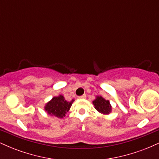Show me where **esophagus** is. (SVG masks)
Returning a JSON list of instances; mask_svg holds the SVG:
<instances>
[{
    "label": "esophagus",
    "mask_w": 159,
    "mask_h": 159,
    "mask_svg": "<svg viewBox=\"0 0 159 159\" xmlns=\"http://www.w3.org/2000/svg\"><path fill=\"white\" fill-rule=\"evenodd\" d=\"M78 98H79V99H82V98H86V95L84 94L81 96H78Z\"/></svg>",
    "instance_id": "1"
}]
</instances>
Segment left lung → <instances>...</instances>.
<instances>
[{
    "label": "left lung",
    "mask_w": 159,
    "mask_h": 159,
    "mask_svg": "<svg viewBox=\"0 0 159 159\" xmlns=\"http://www.w3.org/2000/svg\"><path fill=\"white\" fill-rule=\"evenodd\" d=\"M93 104L95 106V108L101 114H109L112 110L110 102L108 100L105 99L101 96H96V98L93 102Z\"/></svg>",
    "instance_id": "left-lung-1"
}]
</instances>
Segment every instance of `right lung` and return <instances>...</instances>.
<instances>
[{
    "label": "right lung",
    "mask_w": 159,
    "mask_h": 159,
    "mask_svg": "<svg viewBox=\"0 0 159 159\" xmlns=\"http://www.w3.org/2000/svg\"><path fill=\"white\" fill-rule=\"evenodd\" d=\"M74 99L68 102L65 99L62 95L53 97L51 101L46 103L45 110L51 116H57L58 118H63L66 116V114L69 111Z\"/></svg>",
    "instance_id": "obj_1"
}]
</instances>
